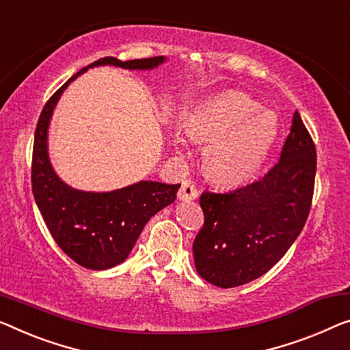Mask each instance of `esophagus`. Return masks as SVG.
<instances>
[{
	"instance_id": "1",
	"label": "esophagus",
	"mask_w": 350,
	"mask_h": 350,
	"mask_svg": "<svg viewBox=\"0 0 350 350\" xmlns=\"http://www.w3.org/2000/svg\"><path fill=\"white\" fill-rule=\"evenodd\" d=\"M196 198H198V189L195 187V184L190 180H185L184 184H182L180 190L177 191V200L191 201V200H196Z\"/></svg>"
}]
</instances>
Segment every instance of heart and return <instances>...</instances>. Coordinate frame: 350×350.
Masks as SVG:
<instances>
[{"instance_id": "obj_1", "label": "heart", "mask_w": 350, "mask_h": 350, "mask_svg": "<svg viewBox=\"0 0 350 350\" xmlns=\"http://www.w3.org/2000/svg\"><path fill=\"white\" fill-rule=\"evenodd\" d=\"M191 142L207 143L204 168L213 180L236 185L258 173L276 137L275 116L247 94L228 91L208 98L184 122ZM182 152L179 138L174 139Z\"/></svg>"}]
</instances>
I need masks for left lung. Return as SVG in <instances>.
Wrapping results in <instances>:
<instances>
[{
	"instance_id": "1",
	"label": "left lung",
	"mask_w": 350,
	"mask_h": 350,
	"mask_svg": "<svg viewBox=\"0 0 350 350\" xmlns=\"http://www.w3.org/2000/svg\"><path fill=\"white\" fill-rule=\"evenodd\" d=\"M314 176V143L295 111L278 163L262 179L201 195L204 226L193 242L198 273L228 289L269 272L305 226Z\"/></svg>"
}]
</instances>
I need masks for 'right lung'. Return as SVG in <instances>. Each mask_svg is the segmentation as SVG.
I'll use <instances>...</instances> for the list:
<instances>
[{"label": "right lung", "mask_w": 350, "mask_h": 350, "mask_svg": "<svg viewBox=\"0 0 350 350\" xmlns=\"http://www.w3.org/2000/svg\"><path fill=\"white\" fill-rule=\"evenodd\" d=\"M166 56L119 61L102 58L83 67L69 78L42 109L34 133L33 193L55 242L77 264L91 270H105L124 262L137 243L146 223L176 200L180 184L139 180L111 191H86L66 184L56 174L49 154L51 116L62 92L91 67L114 66L129 70H154Z\"/></svg>", "instance_id": "1"}]
</instances>
